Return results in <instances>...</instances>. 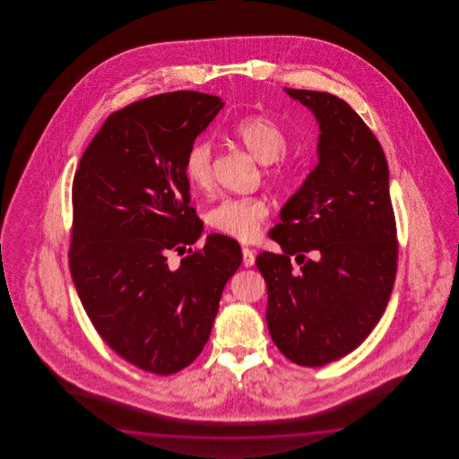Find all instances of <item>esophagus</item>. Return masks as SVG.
<instances>
[{
  "instance_id": "1",
  "label": "esophagus",
  "mask_w": 459,
  "mask_h": 459,
  "mask_svg": "<svg viewBox=\"0 0 459 459\" xmlns=\"http://www.w3.org/2000/svg\"><path fill=\"white\" fill-rule=\"evenodd\" d=\"M255 263V254L249 247H243V264L246 267H251Z\"/></svg>"
}]
</instances>
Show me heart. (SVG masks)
Returning a JSON list of instances; mask_svg holds the SVG:
<instances>
[{
	"instance_id": "b5f03b06",
	"label": "heart",
	"mask_w": 459,
	"mask_h": 459,
	"mask_svg": "<svg viewBox=\"0 0 459 459\" xmlns=\"http://www.w3.org/2000/svg\"><path fill=\"white\" fill-rule=\"evenodd\" d=\"M231 134L259 162L269 164L265 177L273 184L283 186L292 180L295 166L287 159H279L289 147V136L273 117H243L231 127ZM184 172L196 192H210L213 188V149L208 141L200 139L188 149ZM269 213L271 206L264 196H226L206 212V223L218 233L249 243L259 236Z\"/></svg>"
}]
</instances>
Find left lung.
<instances>
[{
    "label": "left lung",
    "instance_id": "1",
    "mask_svg": "<svg viewBox=\"0 0 459 459\" xmlns=\"http://www.w3.org/2000/svg\"><path fill=\"white\" fill-rule=\"evenodd\" d=\"M285 90L320 123L318 164L269 233L283 254L264 251L255 264L275 346L318 368L356 350L381 320L397 273V226L387 159L371 127L332 93Z\"/></svg>",
    "mask_w": 459,
    "mask_h": 459
}]
</instances>
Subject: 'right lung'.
<instances>
[{"mask_svg":"<svg viewBox=\"0 0 459 459\" xmlns=\"http://www.w3.org/2000/svg\"><path fill=\"white\" fill-rule=\"evenodd\" d=\"M221 100L198 91L143 98L105 119L72 184L69 265L101 340L143 371L169 376L204 350L238 241L210 234L190 205L186 152ZM170 253H186L174 268Z\"/></svg>","mask_w":459,"mask_h":459,"instance_id":"add662e5","label":"right lung"}]
</instances>
